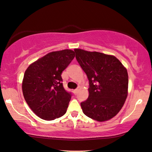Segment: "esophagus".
Listing matches in <instances>:
<instances>
[{
	"instance_id": "34e87169",
	"label": "esophagus",
	"mask_w": 152,
	"mask_h": 152,
	"mask_svg": "<svg viewBox=\"0 0 152 152\" xmlns=\"http://www.w3.org/2000/svg\"><path fill=\"white\" fill-rule=\"evenodd\" d=\"M78 89H74V90H73V93L75 95H76L77 94H78Z\"/></svg>"
}]
</instances>
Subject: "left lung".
<instances>
[{"mask_svg": "<svg viewBox=\"0 0 152 152\" xmlns=\"http://www.w3.org/2000/svg\"><path fill=\"white\" fill-rule=\"evenodd\" d=\"M79 65L89 83V97L80 103L83 112L96 121L114 117L128 95V74L121 62L113 55L74 49Z\"/></svg>", "mask_w": 152, "mask_h": 152, "instance_id": "left-lung-1", "label": "left lung"}]
</instances>
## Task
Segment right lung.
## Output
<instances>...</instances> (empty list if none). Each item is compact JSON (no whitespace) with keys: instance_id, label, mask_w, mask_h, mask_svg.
Segmentation results:
<instances>
[{"instance_id":"1","label":"right lung","mask_w":152,"mask_h":152,"mask_svg":"<svg viewBox=\"0 0 152 152\" xmlns=\"http://www.w3.org/2000/svg\"><path fill=\"white\" fill-rule=\"evenodd\" d=\"M75 52L63 50L48 53L27 67L22 83L23 96L39 118L52 121L67 112L71 94L63 86L61 74Z\"/></svg>"}]
</instances>
